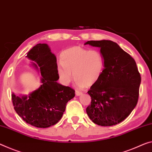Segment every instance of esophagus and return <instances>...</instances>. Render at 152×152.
I'll use <instances>...</instances> for the list:
<instances>
[{
    "instance_id": "esophagus-1",
    "label": "esophagus",
    "mask_w": 152,
    "mask_h": 152,
    "mask_svg": "<svg viewBox=\"0 0 152 152\" xmlns=\"http://www.w3.org/2000/svg\"><path fill=\"white\" fill-rule=\"evenodd\" d=\"M75 93H76V95H77V96H80V95H82V94H83V93L80 92V91H76Z\"/></svg>"
}]
</instances>
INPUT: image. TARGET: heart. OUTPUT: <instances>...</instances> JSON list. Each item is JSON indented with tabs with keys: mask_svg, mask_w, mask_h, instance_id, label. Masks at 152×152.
I'll use <instances>...</instances> for the list:
<instances>
[{
	"mask_svg": "<svg viewBox=\"0 0 152 152\" xmlns=\"http://www.w3.org/2000/svg\"><path fill=\"white\" fill-rule=\"evenodd\" d=\"M57 65L60 83L68 85L74 77L77 86H91L99 80L105 67V59L99 50L73 47L64 50Z\"/></svg>",
	"mask_w": 152,
	"mask_h": 152,
	"instance_id": "heart-1",
	"label": "heart"
}]
</instances>
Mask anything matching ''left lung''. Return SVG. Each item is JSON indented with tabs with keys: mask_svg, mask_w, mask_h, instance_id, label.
I'll return each instance as SVG.
<instances>
[{
	"mask_svg": "<svg viewBox=\"0 0 152 152\" xmlns=\"http://www.w3.org/2000/svg\"><path fill=\"white\" fill-rule=\"evenodd\" d=\"M85 45L99 47L105 59L102 77L88 91L91 102L86 113L99 126L118 124L129 116L138 102L141 78L136 62L112 40H90Z\"/></svg>",
	"mask_w": 152,
	"mask_h": 152,
	"instance_id": "obj_1",
	"label": "left lung"
}]
</instances>
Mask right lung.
<instances>
[{
  "instance_id": "1",
  "label": "right lung",
  "mask_w": 152,
  "mask_h": 152,
  "mask_svg": "<svg viewBox=\"0 0 152 152\" xmlns=\"http://www.w3.org/2000/svg\"><path fill=\"white\" fill-rule=\"evenodd\" d=\"M26 57L39 66L42 85L28 97L12 93V103L17 114L26 123L48 128L61 118L67 103L75 96V91L57 83V59L47 44L36 45ZM33 66L38 69L37 64L34 63Z\"/></svg>"
}]
</instances>
